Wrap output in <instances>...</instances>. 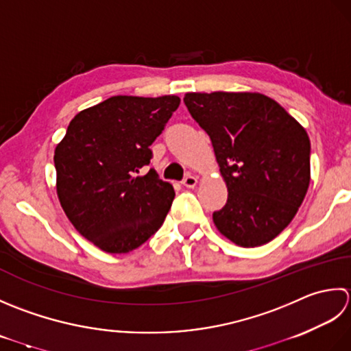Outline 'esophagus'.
Here are the masks:
<instances>
[{
	"mask_svg": "<svg viewBox=\"0 0 351 351\" xmlns=\"http://www.w3.org/2000/svg\"><path fill=\"white\" fill-rule=\"evenodd\" d=\"M182 184L183 186H186V188H194V186L197 184V177H194V176H186L184 177V180L182 182Z\"/></svg>",
	"mask_w": 351,
	"mask_h": 351,
	"instance_id": "1",
	"label": "esophagus"
}]
</instances>
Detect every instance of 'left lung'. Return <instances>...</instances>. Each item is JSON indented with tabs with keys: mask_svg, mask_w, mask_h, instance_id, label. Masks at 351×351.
<instances>
[{
	"mask_svg": "<svg viewBox=\"0 0 351 351\" xmlns=\"http://www.w3.org/2000/svg\"><path fill=\"white\" fill-rule=\"evenodd\" d=\"M209 134L228 197L213 223L239 247L273 241L295 217L311 182V141L283 107L256 92L186 94Z\"/></svg>",
	"mask_w": 351,
	"mask_h": 351,
	"instance_id": "left-lung-1",
	"label": "left lung"
}]
</instances>
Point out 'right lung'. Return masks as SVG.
I'll list each match as a JSON object with an SVG mask.
<instances>
[{
	"label": "right lung",
	"mask_w": 351,
	"mask_h": 351,
	"mask_svg": "<svg viewBox=\"0 0 351 351\" xmlns=\"http://www.w3.org/2000/svg\"><path fill=\"white\" fill-rule=\"evenodd\" d=\"M180 104L176 95H117L77 113L54 152L57 195L78 233L107 253L141 247L165 221L174 188L149 165Z\"/></svg>",
	"instance_id": "add662e5"
}]
</instances>
